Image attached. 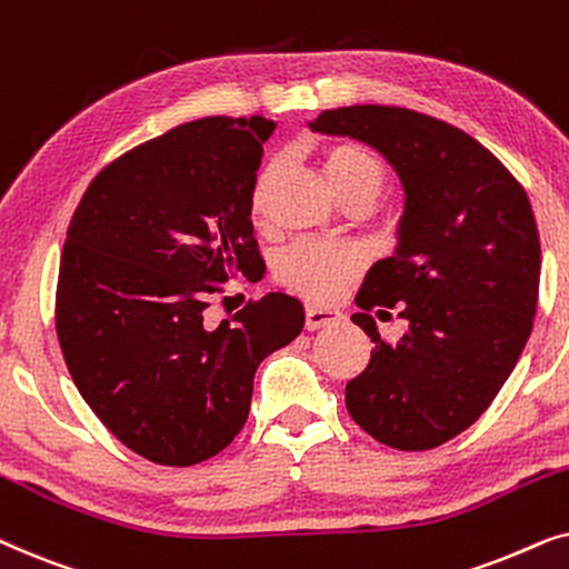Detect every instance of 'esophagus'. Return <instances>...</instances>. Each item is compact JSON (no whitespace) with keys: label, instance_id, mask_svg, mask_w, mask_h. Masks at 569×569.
Listing matches in <instances>:
<instances>
[{"label":"esophagus","instance_id":"1","mask_svg":"<svg viewBox=\"0 0 569 569\" xmlns=\"http://www.w3.org/2000/svg\"><path fill=\"white\" fill-rule=\"evenodd\" d=\"M338 309H325V307H315V305H307V330H320V328H328V325L338 322L340 320Z\"/></svg>","mask_w":569,"mask_h":569}]
</instances>
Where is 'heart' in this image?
I'll return each instance as SVG.
<instances>
[{"instance_id":"heart-1","label":"heart","mask_w":569,"mask_h":569,"mask_svg":"<svg viewBox=\"0 0 569 569\" xmlns=\"http://www.w3.org/2000/svg\"><path fill=\"white\" fill-rule=\"evenodd\" d=\"M322 171L338 197L351 192L380 194L385 184V169L372 150L359 142L340 140L322 150ZM278 171V161H270L260 171L252 189V210L260 213L264 206V192L272 173ZM363 257L348 241H317L301 239L291 244L276 262V278L280 286L301 297L315 301H330L346 289L348 280L359 276Z\"/></svg>"}]
</instances>
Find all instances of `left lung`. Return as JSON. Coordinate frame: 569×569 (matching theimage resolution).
I'll use <instances>...</instances> for the list:
<instances>
[{
	"label": "left lung",
	"instance_id": "obj_1",
	"mask_svg": "<svg viewBox=\"0 0 569 569\" xmlns=\"http://www.w3.org/2000/svg\"><path fill=\"white\" fill-rule=\"evenodd\" d=\"M388 158L406 192L398 249L363 278L351 320L372 338L346 408L388 448L431 450L491 406L533 330L541 244L526 189L458 127L398 106H343L312 124ZM398 308L388 345L369 311Z\"/></svg>",
	"mask_w": 569,
	"mask_h": 569
}]
</instances>
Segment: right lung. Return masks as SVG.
Masks as SVG:
<instances>
[{"mask_svg": "<svg viewBox=\"0 0 569 569\" xmlns=\"http://www.w3.org/2000/svg\"><path fill=\"white\" fill-rule=\"evenodd\" d=\"M264 117L187 121L127 150L82 194L62 249L57 338L106 429L158 466H194L247 423L264 356L305 328L289 293L249 301L216 330L210 293L262 257L252 189Z\"/></svg>", "mask_w": 569, "mask_h": 569, "instance_id": "add662e5", "label": "right lung"}]
</instances>
